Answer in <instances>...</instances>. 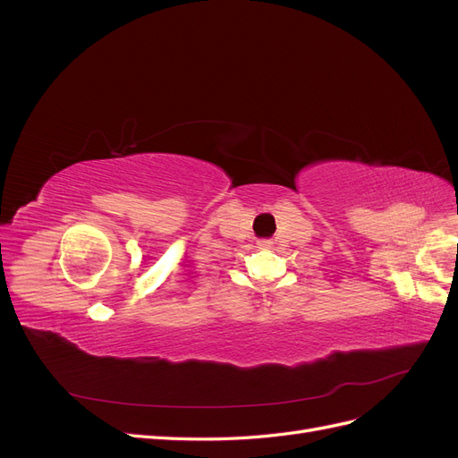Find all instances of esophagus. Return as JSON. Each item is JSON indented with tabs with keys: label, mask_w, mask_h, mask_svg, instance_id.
<instances>
[{
	"label": "esophagus",
	"mask_w": 458,
	"mask_h": 458,
	"mask_svg": "<svg viewBox=\"0 0 458 458\" xmlns=\"http://www.w3.org/2000/svg\"><path fill=\"white\" fill-rule=\"evenodd\" d=\"M269 244H271L269 241H259V246H261V248H267Z\"/></svg>",
	"instance_id": "obj_1"
}]
</instances>
